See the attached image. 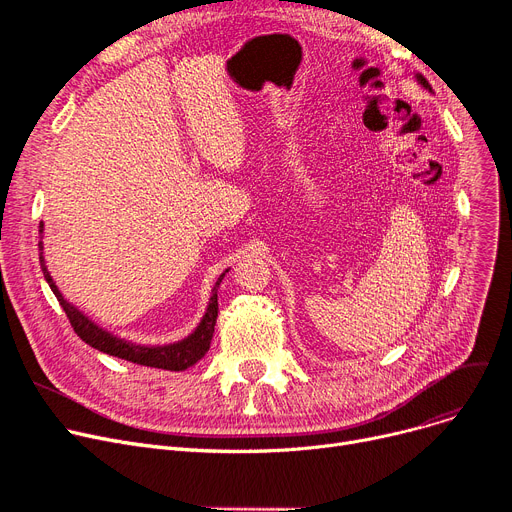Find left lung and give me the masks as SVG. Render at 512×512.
<instances>
[{
    "label": "left lung",
    "instance_id": "left-lung-1",
    "mask_svg": "<svg viewBox=\"0 0 512 512\" xmlns=\"http://www.w3.org/2000/svg\"><path fill=\"white\" fill-rule=\"evenodd\" d=\"M417 80H419V83L425 87V89H429V91H432V87H429V83H427V80L421 76V74H417Z\"/></svg>",
    "mask_w": 512,
    "mask_h": 512
}]
</instances>
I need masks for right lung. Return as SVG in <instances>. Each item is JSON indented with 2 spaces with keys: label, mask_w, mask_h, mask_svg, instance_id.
I'll return each instance as SVG.
<instances>
[{
  "label": "right lung",
  "mask_w": 512,
  "mask_h": 512,
  "mask_svg": "<svg viewBox=\"0 0 512 512\" xmlns=\"http://www.w3.org/2000/svg\"><path fill=\"white\" fill-rule=\"evenodd\" d=\"M39 228L43 232V224ZM39 259H41L43 276H45L49 288L53 290V294L58 297L62 309L66 311V317L70 319V326L74 328L76 336L80 340H85L89 346L97 348V351L107 353L112 357H118V359L132 361V363H139V365H145V367H157V369H168V371H184L188 367H193L209 351V344H211V338H213V328H215V317H218V294H213L211 301H209V307H207V313L199 324V328L195 330V334H191L186 340L170 344V346H139V344H130L122 338L107 334L105 330L97 328L93 321H89L78 309H74L70 303H66L64 297L60 294V290H58V286L53 284V280L47 272L43 255ZM222 278H224V274L218 278V282H215L213 290H218Z\"/></svg>",
  "instance_id": "add662e5"
}]
</instances>
